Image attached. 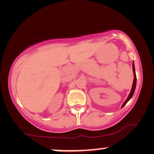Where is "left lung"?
<instances>
[{
  "mask_svg": "<svg viewBox=\"0 0 154 154\" xmlns=\"http://www.w3.org/2000/svg\"><path fill=\"white\" fill-rule=\"evenodd\" d=\"M132 70H133V73H134V80H133V83H132V89H131V92H130V93L129 94V95H128V98L126 99V100L125 101V102L123 103V105H122L121 108H123V107L125 106V105L127 104L128 101H129L130 99L132 97V96H133V94L134 92V90H135V88H136V83H137V77H136V73H135V69H134V62L133 64H132Z\"/></svg>",
  "mask_w": 154,
  "mask_h": 154,
  "instance_id": "left-lung-1",
  "label": "left lung"
}]
</instances>
